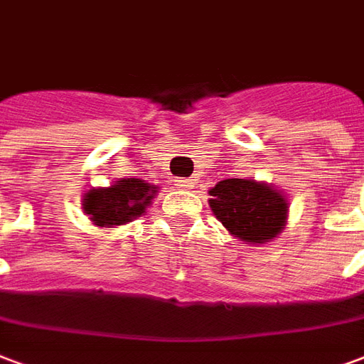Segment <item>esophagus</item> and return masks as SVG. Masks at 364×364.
I'll use <instances>...</instances> for the list:
<instances>
[{"label": "esophagus", "instance_id": "esophagus-1", "mask_svg": "<svg viewBox=\"0 0 364 364\" xmlns=\"http://www.w3.org/2000/svg\"><path fill=\"white\" fill-rule=\"evenodd\" d=\"M173 181H175V187H177V189L187 191V189H193V187H195V181H193V179H187V177H177V179H173Z\"/></svg>", "mask_w": 364, "mask_h": 364}]
</instances>
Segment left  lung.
<instances>
[{"mask_svg":"<svg viewBox=\"0 0 364 364\" xmlns=\"http://www.w3.org/2000/svg\"><path fill=\"white\" fill-rule=\"evenodd\" d=\"M210 208L231 235L247 243H266L284 230L287 203L270 185L225 179L210 191Z\"/></svg>","mask_w":364,"mask_h":364,"instance_id":"8db88e82","label":"left lung"}]
</instances>
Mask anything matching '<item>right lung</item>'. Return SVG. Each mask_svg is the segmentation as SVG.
<instances>
[{
    "label": "right lung",
    "mask_w": 364,
    "mask_h": 364,
    "mask_svg": "<svg viewBox=\"0 0 364 364\" xmlns=\"http://www.w3.org/2000/svg\"><path fill=\"white\" fill-rule=\"evenodd\" d=\"M154 193L156 187L141 179H121L107 189L88 191L82 208L96 225H121L142 216Z\"/></svg>",
    "instance_id": "add662e5"
}]
</instances>
